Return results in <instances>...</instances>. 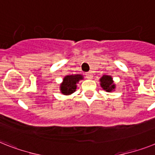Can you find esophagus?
Returning a JSON list of instances; mask_svg holds the SVG:
<instances>
[{"mask_svg": "<svg viewBox=\"0 0 155 155\" xmlns=\"http://www.w3.org/2000/svg\"><path fill=\"white\" fill-rule=\"evenodd\" d=\"M85 77H86V78L88 79H92L93 78V74L92 72H87L85 73Z\"/></svg>", "mask_w": 155, "mask_h": 155, "instance_id": "obj_1", "label": "esophagus"}]
</instances>
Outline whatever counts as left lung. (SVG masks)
I'll use <instances>...</instances> for the list:
<instances>
[{
	"mask_svg": "<svg viewBox=\"0 0 155 155\" xmlns=\"http://www.w3.org/2000/svg\"><path fill=\"white\" fill-rule=\"evenodd\" d=\"M101 85L107 92H111L115 89V85L113 84L112 77L108 75H104L101 78Z\"/></svg>",
	"mask_w": 155,
	"mask_h": 155,
	"instance_id": "left-lung-1",
	"label": "left lung"
}]
</instances>
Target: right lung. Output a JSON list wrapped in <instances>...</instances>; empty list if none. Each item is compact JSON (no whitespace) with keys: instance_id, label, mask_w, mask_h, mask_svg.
I'll return each instance as SVG.
<instances>
[{"instance_id":"1","label":"right lung","mask_w":155,"mask_h":155,"mask_svg":"<svg viewBox=\"0 0 155 155\" xmlns=\"http://www.w3.org/2000/svg\"><path fill=\"white\" fill-rule=\"evenodd\" d=\"M81 79H82V76L79 74L66 76L60 87V90L64 95H70L76 90L77 82H78Z\"/></svg>"}]
</instances>
